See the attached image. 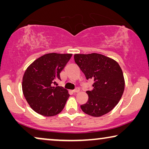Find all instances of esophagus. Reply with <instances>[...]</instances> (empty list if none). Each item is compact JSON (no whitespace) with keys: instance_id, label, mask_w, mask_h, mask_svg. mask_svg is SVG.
<instances>
[{"instance_id":"1","label":"esophagus","mask_w":149,"mask_h":149,"mask_svg":"<svg viewBox=\"0 0 149 149\" xmlns=\"http://www.w3.org/2000/svg\"><path fill=\"white\" fill-rule=\"evenodd\" d=\"M79 91H80L79 88H76L75 89H74V90H73V92H74V93H78V92H79Z\"/></svg>"}]
</instances>
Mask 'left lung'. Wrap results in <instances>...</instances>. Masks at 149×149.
<instances>
[{"label": "left lung", "mask_w": 149, "mask_h": 149, "mask_svg": "<svg viewBox=\"0 0 149 149\" xmlns=\"http://www.w3.org/2000/svg\"><path fill=\"white\" fill-rule=\"evenodd\" d=\"M74 62L88 80L93 81V89L87 91L88 100L81 110L92 117H101L119 103L125 89L123 71L119 64L100 54H74Z\"/></svg>", "instance_id": "left-lung-1"}]
</instances>
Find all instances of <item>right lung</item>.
Returning <instances> with one entry per match:
<instances>
[{
    "instance_id": "obj_1",
    "label": "right lung",
    "mask_w": 149,
    "mask_h": 149,
    "mask_svg": "<svg viewBox=\"0 0 149 149\" xmlns=\"http://www.w3.org/2000/svg\"><path fill=\"white\" fill-rule=\"evenodd\" d=\"M71 57V54L43 55L26 70L22 91L28 104L36 113L52 117L64 108L70 95L66 89L57 86L56 81L60 80V73Z\"/></svg>"
}]
</instances>
